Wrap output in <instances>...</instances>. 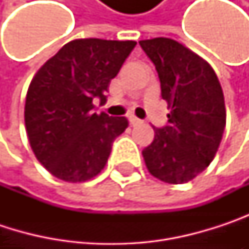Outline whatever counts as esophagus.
<instances>
[{
  "mask_svg": "<svg viewBox=\"0 0 249 249\" xmlns=\"http://www.w3.org/2000/svg\"><path fill=\"white\" fill-rule=\"evenodd\" d=\"M129 124L132 125V126H135V125H140L141 124V120H138L137 117H129Z\"/></svg>",
  "mask_w": 249,
  "mask_h": 249,
  "instance_id": "1",
  "label": "esophagus"
}]
</instances>
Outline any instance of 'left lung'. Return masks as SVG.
<instances>
[{
    "mask_svg": "<svg viewBox=\"0 0 249 249\" xmlns=\"http://www.w3.org/2000/svg\"><path fill=\"white\" fill-rule=\"evenodd\" d=\"M167 102L169 125L154 128L153 142L142 150L151 176L181 184L193 180L215 159L225 125L224 92L212 66L199 54L167 37L141 40Z\"/></svg>",
    "mask_w": 249,
    "mask_h": 249,
    "instance_id": "8db88e82",
    "label": "left lung"
}]
</instances>
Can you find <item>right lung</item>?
Instances as JSON below:
<instances>
[{"instance_id":"1","label":"right lung","mask_w":249,"mask_h":249,"mask_svg":"<svg viewBox=\"0 0 249 249\" xmlns=\"http://www.w3.org/2000/svg\"><path fill=\"white\" fill-rule=\"evenodd\" d=\"M135 44L76 38L33 76L25 96V131L36 159L54 177L80 183L104 170L111 144L128 120L93 112V101H107L111 79Z\"/></svg>"}]
</instances>
